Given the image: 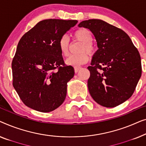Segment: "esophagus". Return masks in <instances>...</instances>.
I'll return each instance as SVG.
<instances>
[{"label": "esophagus", "mask_w": 146, "mask_h": 146, "mask_svg": "<svg viewBox=\"0 0 146 146\" xmlns=\"http://www.w3.org/2000/svg\"><path fill=\"white\" fill-rule=\"evenodd\" d=\"M80 69H81V67H74V69H75V72L77 73L78 71H79Z\"/></svg>", "instance_id": "esophagus-1"}]
</instances>
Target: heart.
I'll return each instance as SVG.
<instances>
[{"label": "heart", "mask_w": 146, "mask_h": 146, "mask_svg": "<svg viewBox=\"0 0 146 146\" xmlns=\"http://www.w3.org/2000/svg\"><path fill=\"white\" fill-rule=\"evenodd\" d=\"M74 37L77 40L83 42L80 52L79 54L71 55L66 59L65 63L67 65L70 66L77 67L87 63L89 59L88 53H93L94 52V47L92 41H93V36L91 32L89 30L85 28L77 30L74 33ZM69 39L66 35H63L61 37L59 41V49L61 54L64 56H67L69 54Z\"/></svg>", "instance_id": "heart-1"}]
</instances>
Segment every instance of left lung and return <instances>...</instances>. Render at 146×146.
<instances>
[{
    "label": "left lung",
    "mask_w": 146,
    "mask_h": 146,
    "mask_svg": "<svg viewBox=\"0 0 146 146\" xmlns=\"http://www.w3.org/2000/svg\"><path fill=\"white\" fill-rule=\"evenodd\" d=\"M78 26L89 29L97 43L98 50L87 67L92 98L107 108L123 103L134 93L141 75L137 48L126 32L102 20H84Z\"/></svg>",
    "instance_id": "obj_1"
}]
</instances>
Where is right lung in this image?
<instances>
[{"label": "right lung", "instance_id": "right-lung-1", "mask_svg": "<svg viewBox=\"0 0 146 146\" xmlns=\"http://www.w3.org/2000/svg\"><path fill=\"white\" fill-rule=\"evenodd\" d=\"M77 22L42 20L20 40L12 63V84L29 108L49 112L64 102L67 83L75 71L72 66L65 65L59 41Z\"/></svg>", "mask_w": 146, "mask_h": 146}]
</instances>
